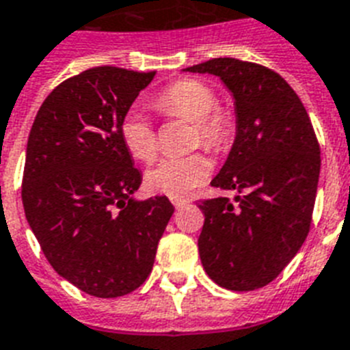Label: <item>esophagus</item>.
<instances>
[{"mask_svg": "<svg viewBox=\"0 0 350 350\" xmlns=\"http://www.w3.org/2000/svg\"><path fill=\"white\" fill-rule=\"evenodd\" d=\"M170 201H172V204H174L176 208H183L185 204L189 203V200H187V198H180V196H176V198H170Z\"/></svg>", "mask_w": 350, "mask_h": 350, "instance_id": "1", "label": "esophagus"}]
</instances>
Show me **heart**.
Returning <instances> with one entry per match:
<instances>
[{
	"mask_svg": "<svg viewBox=\"0 0 350 350\" xmlns=\"http://www.w3.org/2000/svg\"><path fill=\"white\" fill-rule=\"evenodd\" d=\"M154 106L167 116L194 122V146L221 150L234 135L232 111L217 104L214 88L198 79H181L156 96ZM120 136L135 160L149 161L156 156V131L144 113L131 109L120 124ZM212 163L203 152L163 158L147 172V185L165 196H183L210 176Z\"/></svg>",
	"mask_w": 350,
	"mask_h": 350,
	"instance_id": "heart-1",
	"label": "heart"
}]
</instances>
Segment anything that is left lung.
Instances as JSON below:
<instances>
[{"mask_svg":"<svg viewBox=\"0 0 350 350\" xmlns=\"http://www.w3.org/2000/svg\"><path fill=\"white\" fill-rule=\"evenodd\" d=\"M185 72L219 77L235 104L234 146L212 187L237 196L200 203L201 264L221 288L254 291L277 278L308 237L320 176L317 135L293 88L269 68L219 57Z\"/></svg>","mask_w":350,"mask_h":350,"instance_id":"left-lung-1","label":"left lung"}]
</instances>
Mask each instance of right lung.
Here are the masks:
<instances>
[{
	"instance_id": "1",
	"label": "right lung",
	"mask_w": 350,
	"mask_h": 350,
	"mask_svg": "<svg viewBox=\"0 0 350 350\" xmlns=\"http://www.w3.org/2000/svg\"><path fill=\"white\" fill-rule=\"evenodd\" d=\"M154 75L98 66L70 77L42 102L28 136V224L57 273L93 297H122L146 282L174 214L165 196L133 198L142 174L120 136Z\"/></svg>"
}]
</instances>
